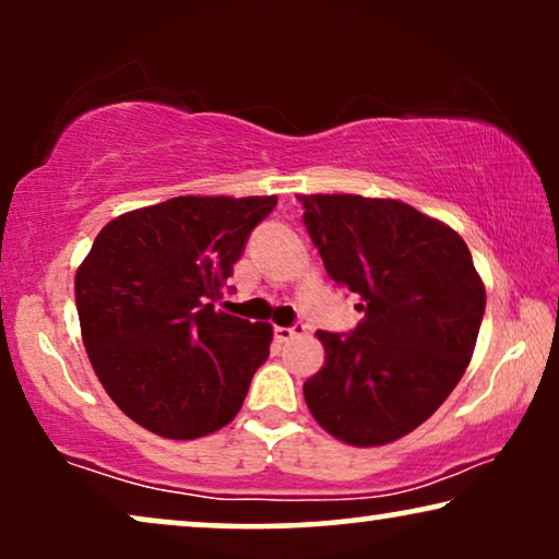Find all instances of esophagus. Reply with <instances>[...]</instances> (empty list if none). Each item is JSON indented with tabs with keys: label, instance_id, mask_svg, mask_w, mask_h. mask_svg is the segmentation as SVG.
I'll use <instances>...</instances> for the list:
<instances>
[{
	"label": "esophagus",
	"instance_id": "esophagus-1",
	"mask_svg": "<svg viewBox=\"0 0 559 559\" xmlns=\"http://www.w3.org/2000/svg\"><path fill=\"white\" fill-rule=\"evenodd\" d=\"M305 331H308V325H305V323H295V325H289V328L277 325V328H274V335H277L280 341H293L295 335H300Z\"/></svg>",
	"mask_w": 559,
	"mask_h": 559
}]
</instances>
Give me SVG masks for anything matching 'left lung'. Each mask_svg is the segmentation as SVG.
<instances>
[{
    "label": "left lung",
    "instance_id": "left-lung-1",
    "mask_svg": "<svg viewBox=\"0 0 559 559\" xmlns=\"http://www.w3.org/2000/svg\"><path fill=\"white\" fill-rule=\"evenodd\" d=\"M328 277L361 297L350 333L318 331L325 366L305 381L320 427L348 445H384L425 423L465 373L486 289L465 241L407 203L300 195Z\"/></svg>",
    "mask_w": 559,
    "mask_h": 559
}]
</instances>
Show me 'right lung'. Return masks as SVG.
<instances>
[{"mask_svg": "<svg viewBox=\"0 0 559 559\" xmlns=\"http://www.w3.org/2000/svg\"><path fill=\"white\" fill-rule=\"evenodd\" d=\"M277 198L182 195L114 218L75 274L91 366L136 425L193 440L231 423L270 356L272 325L216 312Z\"/></svg>", "mask_w": 559, "mask_h": 559, "instance_id": "right-lung-1", "label": "right lung"}]
</instances>
